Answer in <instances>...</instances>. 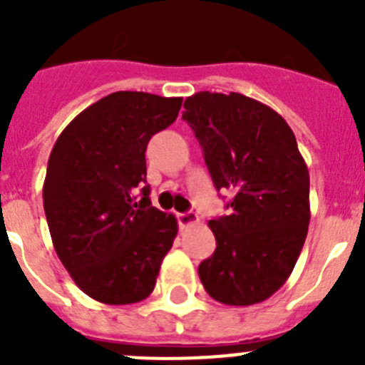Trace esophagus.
<instances>
[{
    "instance_id": "obj_1",
    "label": "esophagus",
    "mask_w": 365,
    "mask_h": 365,
    "mask_svg": "<svg viewBox=\"0 0 365 365\" xmlns=\"http://www.w3.org/2000/svg\"><path fill=\"white\" fill-rule=\"evenodd\" d=\"M177 221H179L180 228H186L188 225H193V222L197 221V215L193 214V212H185V214H177Z\"/></svg>"
}]
</instances>
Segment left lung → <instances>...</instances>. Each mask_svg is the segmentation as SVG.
<instances>
[{
    "mask_svg": "<svg viewBox=\"0 0 365 365\" xmlns=\"http://www.w3.org/2000/svg\"><path fill=\"white\" fill-rule=\"evenodd\" d=\"M185 109L215 190L232 193L228 215L208 222L217 247L199 278L225 305H254L287 282L305 243L307 164L282 115L257 100L201 91Z\"/></svg>",
    "mask_w": 365,
    "mask_h": 365,
    "instance_id": "1",
    "label": "left lung"
}]
</instances>
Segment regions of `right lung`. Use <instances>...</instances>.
I'll list each match as a JSON object with an SVG mask.
<instances>
[{
  "label": "right lung",
  "mask_w": 365,
  "mask_h": 365,
  "mask_svg": "<svg viewBox=\"0 0 365 365\" xmlns=\"http://www.w3.org/2000/svg\"><path fill=\"white\" fill-rule=\"evenodd\" d=\"M182 98L117 91L60 133L43 182L54 250L74 283L108 305L143 302L177 235V219L151 206L146 148L179 115Z\"/></svg>",
  "instance_id": "add662e5"
}]
</instances>
